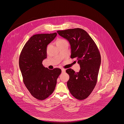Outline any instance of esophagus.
Listing matches in <instances>:
<instances>
[{"label": "esophagus", "mask_w": 124, "mask_h": 124, "mask_svg": "<svg viewBox=\"0 0 124 124\" xmlns=\"http://www.w3.org/2000/svg\"><path fill=\"white\" fill-rule=\"evenodd\" d=\"M61 70H62V72H63V73L65 72V69L62 68V69H61Z\"/></svg>", "instance_id": "obj_1"}]
</instances>
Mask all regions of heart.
<instances>
[{
	"mask_svg": "<svg viewBox=\"0 0 124 124\" xmlns=\"http://www.w3.org/2000/svg\"><path fill=\"white\" fill-rule=\"evenodd\" d=\"M66 42H67L66 40H65L64 39H59L56 40V42L57 46H59V45H62Z\"/></svg>",
	"mask_w": 124,
	"mask_h": 124,
	"instance_id": "1",
	"label": "heart"
}]
</instances>
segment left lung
I'll return each mask as SVG.
<instances>
[{"label":"left lung","mask_w":124,"mask_h":124,"mask_svg":"<svg viewBox=\"0 0 124 124\" xmlns=\"http://www.w3.org/2000/svg\"><path fill=\"white\" fill-rule=\"evenodd\" d=\"M59 35L71 45V59L75 58L80 65L79 72L71 68L66 70L70 78L67 87L74 98L86 99L94 88L101 64V56L96 43L84 30L77 28L58 31Z\"/></svg>","instance_id":"1"}]
</instances>
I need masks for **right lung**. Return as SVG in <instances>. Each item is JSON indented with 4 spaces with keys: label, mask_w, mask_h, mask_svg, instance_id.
Returning a JSON list of instances; mask_svg holds the SVG:
<instances>
[{
    "label": "right lung",
    "mask_w": 124,
    "mask_h": 124,
    "mask_svg": "<svg viewBox=\"0 0 124 124\" xmlns=\"http://www.w3.org/2000/svg\"><path fill=\"white\" fill-rule=\"evenodd\" d=\"M56 32L31 36L23 48L19 65L23 80L30 93L35 99L43 100L53 93L61 70L45 68L43 60L47 58V45L56 37Z\"/></svg>",
    "instance_id": "1"
}]
</instances>
